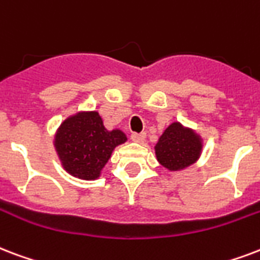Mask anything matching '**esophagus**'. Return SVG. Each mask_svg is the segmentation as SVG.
I'll return each mask as SVG.
<instances>
[{"label": "esophagus", "mask_w": 260, "mask_h": 260, "mask_svg": "<svg viewBox=\"0 0 260 260\" xmlns=\"http://www.w3.org/2000/svg\"><path fill=\"white\" fill-rule=\"evenodd\" d=\"M144 138H146V134H132L131 135V139L134 140V142H136V143H142V142H144Z\"/></svg>", "instance_id": "obj_1"}]
</instances>
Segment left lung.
<instances>
[{
  "label": "left lung",
  "instance_id": "1",
  "mask_svg": "<svg viewBox=\"0 0 260 260\" xmlns=\"http://www.w3.org/2000/svg\"><path fill=\"white\" fill-rule=\"evenodd\" d=\"M202 152V139L180 122H173L161 135L155 144L156 159L172 172L193 165Z\"/></svg>",
  "mask_w": 260,
  "mask_h": 260
}]
</instances>
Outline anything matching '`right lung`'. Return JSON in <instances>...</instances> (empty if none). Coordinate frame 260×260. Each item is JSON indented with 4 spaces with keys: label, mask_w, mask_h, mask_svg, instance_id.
<instances>
[{
    "label": "right lung",
    "mask_w": 260,
    "mask_h": 260,
    "mask_svg": "<svg viewBox=\"0 0 260 260\" xmlns=\"http://www.w3.org/2000/svg\"><path fill=\"white\" fill-rule=\"evenodd\" d=\"M125 142L122 131L105 128L98 112H80L59 125L54 146L69 174L82 180H95L113 150Z\"/></svg>",
    "instance_id": "obj_1"
}]
</instances>
